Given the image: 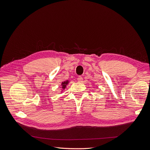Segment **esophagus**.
Here are the masks:
<instances>
[{
	"label": "esophagus",
	"instance_id": "34e87169",
	"mask_svg": "<svg viewBox=\"0 0 150 150\" xmlns=\"http://www.w3.org/2000/svg\"><path fill=\"white\" fill-rule=\"evenodd\" d=\"M77 81H78V82H82V81H83V78H82V76H79L77 77Z\"/></svg>",
	"mask_w": 150,
	"mask_h": 150
}]
</instances>
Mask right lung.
<instances>
[{
  "label": "right lung",
  "mask_w": 150,
  "mask_h": 150,
  "mask_svg": "<svg viewBox=\"0 0 150 150\" xmlns=\"http://www.w3.org/2000/svg\"><path fill=\"white\" fill-rule=\"evenodd\" d=\"M68 81H65V82H62V88L63 89H65V88H66V86H67V85L68 83Z\"/></svg>",
  "instance_id": "add662e5"
}]
</instances>
